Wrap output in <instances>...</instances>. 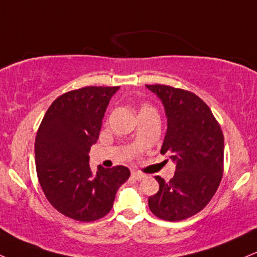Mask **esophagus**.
Instances as JSON below:
<instances>
[{"label": "esophagus", "mask_w": 257, "mask_h": 257, "mask_svg": "<svg viewBox=\"0 0 257 257\" xmlns=\"http://www.w3.org/2000/svg\"><path fill=\"white\" fill-rule=\"evenodd\" d=\"M131 176L134 177L135 180H137V181H141V180H143L144 177H145L144 174H141V173H138V172H132L131 173Z\"/></svg>", "instance_id": "1"}]
</instances>
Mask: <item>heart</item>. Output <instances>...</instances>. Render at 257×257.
<instances>
[{"mask_svg":"<svg viewBox=\"0 0 257 257\" xmlns=\"http://www.w3.org/2000/svg\"><path fill=\"white\" fill-rule=\"evenodd\" d=\"M148 109H153L150 106H148V104H144V106L141 107V112H143V110H148Z\"/></svg>","mask_w":257,"mask_h":257,"instance_id":"b5f03b06","label":"heart"}]
</instances>
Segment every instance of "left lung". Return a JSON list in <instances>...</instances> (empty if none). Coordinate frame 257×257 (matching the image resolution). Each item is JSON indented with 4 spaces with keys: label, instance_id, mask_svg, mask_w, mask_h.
<instances>
[{
    "label": "left lung",
    "instance_id": "left-lung-1",
    "mask_svg": "<svg viewBox=\"0 0 257 257\" xmlns=\"http://www.w3.org/2000/svg\"><path fill=\"white\" fill-rule=\"evenodd\" d=\"M162 101L167 134L161 154L176 163L173 179H155L160 189L149 198L155 216L179 221L205 207L223 177L224 136L210 107L194 93L163 84L148 85Z\"/></svg>",
    "mask_w": 257,
    "mask_h": 257
}]
</instances>
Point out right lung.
<instances>
[{"instance_id":"1","label":"right lung","mask_w":257,"mask_h":257,"mask_svg":"<svg viewBox=\"0 0 257 257\" xmlns=\"http://www.w3.org/2000/svg\"><path fill=\"white\" fill-rule=\"evenodd\" d=\"M119 87H84L53 101L38 128L37 175L53 207L78 221H94L112 210L128 168L89 166L90 147L97 142L110 97Z\"/></svg>"}]
</instances>
